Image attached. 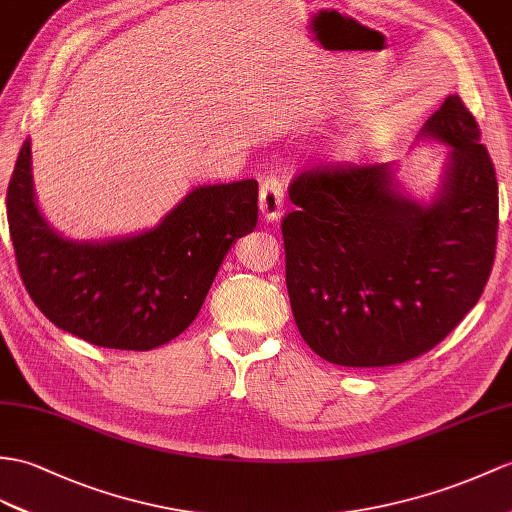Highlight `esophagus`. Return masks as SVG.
Listing matches in <instances>:
<instances>
[{"label": "esophagus", "mask_w": 512, "mask_h": 512, "mask_svg": "<svg viewBox=\"0 0 512 512\" xmlns=\"http://www.w3.org/2000/svg\"><path fill=\"white\" fill-rule=\"evenodd\" d=\"M258 206L260 213L267 221H276L282 217L284 208V186L280 178H265L260 184V195H258Z\"/></svg>", "instance_id": "1"}]
</instances>
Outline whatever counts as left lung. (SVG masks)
Segmentation results:
<instances>
[{"mask_svg":"<svg viewBox=\"0 0 512 512\" xmlns=\"http://www.w3.org/2000/svg\"><path fill=\"white\" fill-rule=\"evenodd\" d=\"M421 136L450 145L430 204L402 193L389 162L315 167L291 182L286 289L299 334L328 363L389 367L426 354L491 276L500 202L476 119L450 95Z\"/></svg>","mask_w":512,"mask_h":512,"instance_id":"1","label":"left lung"}]
</instances>
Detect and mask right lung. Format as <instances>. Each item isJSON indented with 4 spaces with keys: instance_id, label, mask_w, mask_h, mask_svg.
<instances>
[{
    "instance_id": "right-lung-1",
    "label": "right lung",
    "mask_w": 512,
    "mask_h": 512,
    "mask_svg": "<svg viewBox=\"0 0 512 512\" xmlns=\"http://www.w3.org/2000/svg\"><path fill=\"white\" fill-rule=\"evenodd\" d=\"M6 208L21 280L41 313L86 343L147 352L191 326L228 249L256 228L258 182L197 186L152 230L71 241L36 206L28 139Z\"/></svg>"
}]
</instances>
